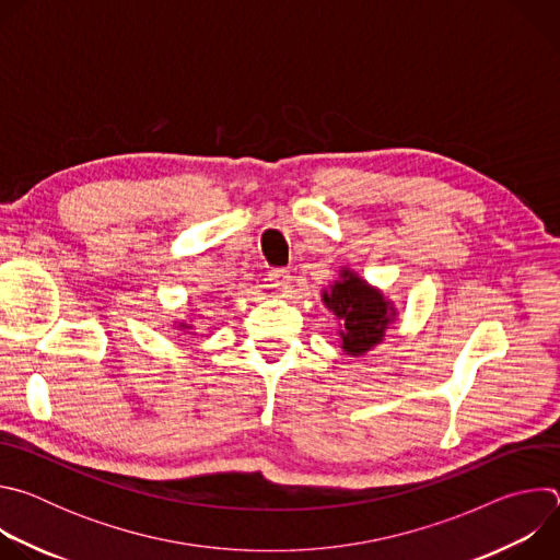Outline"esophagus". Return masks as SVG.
<instances>
[{"label":"esophagus","mask_w":560,"mask_h":560,"mask_svg":"<svg viewBox=\"0 0 560 560\" xmlns=\"http://www.w3.org/2000/svg\"><path fill=\"white\" fill-rule=\"evenodd\" d=\"M268 283H270V288L285 290L290 285V272L285 268H272L268 272Z\"/></svg>","instance_id":"obj_1"}]
</instances>
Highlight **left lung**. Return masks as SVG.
Wrapping results in <instances>:
<instances>
[{
    "instance_id": "obj_1",
    "label": "left lung",
    "mask_w": 560,
    "mask_h": 560,
    "mask_svg": "<svg viewBox=\"0 0 560 560\" xmlns=\"http://www.w3.org/2000/svg\"><path fill=\"white\" fill-rule=\"evenodd\" d=\"M324 301L341 318V343L348 354L359 357L385 337L387 301L352 272L343 270V279L324 294Z\"/></svg>"
}]
</instances>
